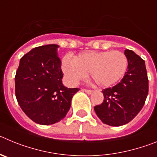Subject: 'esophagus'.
<instances>
[{
  "label": "esophagus",
  "mask_w": 157,
  "mask_h": 157,
  "mask_svg": "<svg viewBox=\"0 0 157 157\" xmlns=\"http://www.w3.org/2000/svg\"><path fill=\"white\" fill-rule=\"evenodd\" d=\"M82 90H83V91H85V92L86 93V94H92V92H93V91L91 90H88V89H83Z\"/></svg>",
  "instance_id": "34e87169"
}]
</instances>
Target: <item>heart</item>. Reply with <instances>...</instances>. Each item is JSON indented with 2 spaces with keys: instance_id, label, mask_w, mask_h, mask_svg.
<instances>
[{
  "instance_id": "b5f03b06",
  "label": "heart",
  "mask_w": 157,
  "mask_h": 157,
  "mask_svg": "<svg viewBox=\"0 0 157 157\" xmlns=\"http://www.w3.org/2000/svg\"><path fill=\"white\" fill-rule=\"evenodd\" d=\"M128 60L120 51L87 52L75 59L66 56L62 59V69L70 82L76 84L90 72L91 78L100 86L114 85L127 72Z\"/></svg>"
}]
</instances>
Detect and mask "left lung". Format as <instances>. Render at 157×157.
<instances>
[{
  "label": "left lung",
  "instance_id": "obj_1",
  "mask_svg": "<svg viewBox=\"0 0 157 157\" xmlns=\"http://www.w3.org/2000/svg\"><path fill=\"white\" fill-rule=\"evenodd\" d=\"M128 67L121 81L104 89V101L94 107L96 114L105 124L113 127L128 123L145 105L149 79L145 60L132 50L126 49Z\"/></svg>",
  "mask_w": 157,
  "mask_h": 157
}]
</instances>
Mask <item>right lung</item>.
<instances>
[{
    "label": "right lung",
    "mask_w": 157,
    "mask_h": 157,
    "mask_svg": "<svg viewBox=\"0 0 157 157\" xmlns=\"http://www.w3.org/2000/svg\"><path fill=\"white\" fill-rule=\"evenodd\" d=\"M57 45L33 48L20 59L15 77V93L24 113L35 123L50 125L63 120L78 88H67L57 56Z\"/></svg>",
    "instance_id": "add662e5"
}]
</instances>
